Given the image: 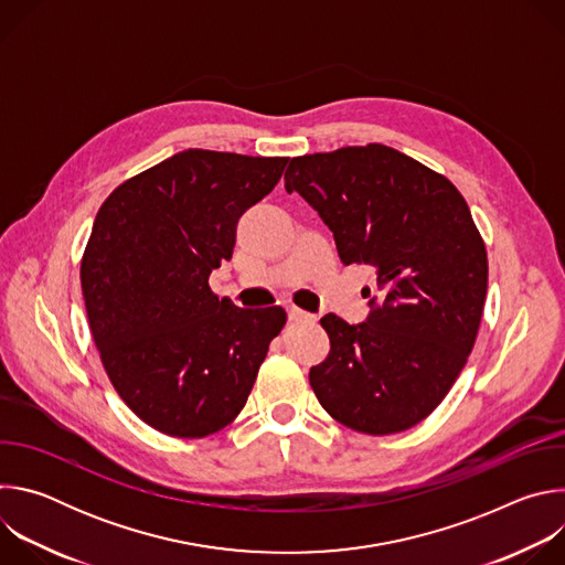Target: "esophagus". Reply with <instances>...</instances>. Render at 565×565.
I'll list each match as a JSON object with an SVG mask.
<instances>
[{
	"mask_svg": "<svg viewBox=\"0 0 565 565\" xmlns=\"http://www.w3.org/2000/svg\"><path fill=\"white\" fill-rule=\"evenodd\" d=\"M288 319L295 321V324H306V321H315V315H310V312H306V310H301V308L290 306V308H288Z\"/></svg>",
	"mask_w": 565,
	"mask_h": 565,
	"instance_id": "1",
	"label": "esophagus"
}]
</instances>
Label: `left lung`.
I'll use <instances>...</instances> for the list:
<instances>
[{
	"label": "left lung",
	"instance_id": "left-lung-1",
	"mask_svg": "<svg viewBox=\"0 0 565 565\" xmlns=\"http://www.w3.org/2000/svg\"><path fill=\"white\" fill-rule=\"evenodd\" d=\"M284 181L329 225L342 264L377 275L362 324L321 317L331 353L308 375L319 405L369 436L418 425L462 371L488 295L486 244L462 194L380 142L297 156Z\"/></svg>",
	"mask_w": 565,
	"mask_h": 565
}]
</instances>
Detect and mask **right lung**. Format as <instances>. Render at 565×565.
Listing matches in <instances>:
<instances>
[{
    "mask_svg": "<svg viewBox=\"0 0 565 565\" xmlns=\"http://www.w3.org/2000/svg\"><path fill=\"white\" fill-rule=\"evenodd\" d=\"M288 158L185 149L100 205L79 281L103 366L125 405L174 438L227 427L286 312L210 290L236 223L279 183Z\"/></svg>",
    "mask_w": 565,
    "mask_h": 565,
    "instance_id": "right-lung-1",
    "label": "right lung"
}]
</instances>
